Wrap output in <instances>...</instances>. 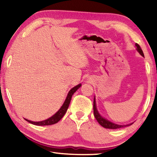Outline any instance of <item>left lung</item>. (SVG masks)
<instances>
[{
	"instance_id": "8db88e82",
	"label": "left lung",
	"mask_w": 157,
	"mask_h": 157,
	"mask_svg": "<svg viewBox=\"0 0 157 157\" xmlns=\"http://www.w3.org/2000/svg\"><path fill=\"white\" fill-rule=\"evenodd\" d=\"M135 46L136 47V50L138 52L140 53V55H142L143 57H144V54H143V50L142 49L140 48V46L138 44H135ZM94 116L95 119H96L97 121L98 122V123H99L101 126H102L103 127H105V128H107V129H118V128H121V127H127V126H129L132 124V123H130L128 124H125V125H121V124H117L112 123V122H111L109 121H108L107 119H106L105 118H103V117L100 115L98 112V111L97 109V107H96V102H95V98L94 97Z\"/></svg>"
}]
</instances>
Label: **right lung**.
<instances>
[{
	"label": "right lung",
	"mask_w": 157,
	"mask_h": 157,
	"mask_svg": "<svg viewBox=\"0 0 157 157\" xmlns=\"http://www.w3.org/2000/svg\"><path fill=\"white\" fill-rule=\"evenodd\" d=\"M82 86L81 84H79L77 85V86H74L73 88L71 89L70 91H69L68 94L67 95V97H66V100L63 102V105L61 107V108L58 110L57 112L55 113L54 115L50 117V118L46 119V120L43 121H39V122H34V121H29L28 119H25V120L26 121H28V123H30L31 124H35V125H39V126H44V125H50V124H53L57 123V122H59L61 119L62 118V117L64 116V114L66 113V111H67L69 104H70L71 100V98H72L73 95L74 93H75L77 90H78L79 87Z\"/></svg>",
	"instance_id": "right-lung-1"
}]
</instances>
